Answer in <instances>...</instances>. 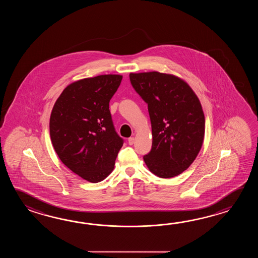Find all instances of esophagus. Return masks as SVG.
<instances>
[{"instance_id": "obj_1", "label": "esophagus", "mask_w": 258, "mask_h": 258, "mask_svg": "<svg viewBox=\"0 0 258 258\" xmlns=\"http://www.w3.org/2000/svg\"><path fill=\"white\" fill-rule=\"evenodd\" d=\"M135 143V137H130L129 139H128V144L129 145H133Z\"/></svg>"}]
</instances>
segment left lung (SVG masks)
<instances>
[{"label":"left lung","mask_w":258,"mask_h":258,"mask_svg":"<svg viewBox=\"0 0 258 258\" xmlns=\"http://www.w3.org/2000/svg\"><path fill=\"white\" fill-rule=\"evenodd\" d=\"M132 86L147 103L152 148L144 161L155 175L171 178L198 157L205 137V115L197 94L181 77L159 72L130 73Z\"/></svg>","instance_id":"obj_1"}]
</instances>
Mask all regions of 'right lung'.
<instances>
[{"label": "right lung", "mask_w": 258, "mask_h": 258, "mask_svg": "<svg viewBox=\"0 0 258 258\" xmlns=\"http://www.w3.org/2000/svg\"><path fill=\"white\" fill-rule=\"evenodd\" d=\"M121 79V75H101L71 83L50 113L49 136L60 161L94 183L110 175L123 144L109 110Z\"/></svg>", "instance_id": "add662e5"}]
</instances>
